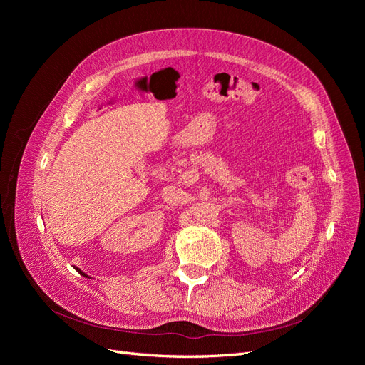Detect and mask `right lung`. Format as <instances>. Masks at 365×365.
I'll list each match as a JSON object with an SVG mask.
<instances>
[{
	"label": "right lung",
	"mask_w": 365,
	"mask_h": 365,
	"mask_svg": "<svg viewBox=\"0 0 365 365\" xmlns=\"http://www.w3.org/2000/svg\"><path fill=\"white\" fill-rule=\"evenodd\" d=\"M76 269H77V268H76ZM77 272H79V274H82V275H83V277H88V275H86L85 272H82L81 269H77ZM88 279H90V277H88Z\"/></svg>",
	"instance_id": "right-lung-1"
}]
</instances>
